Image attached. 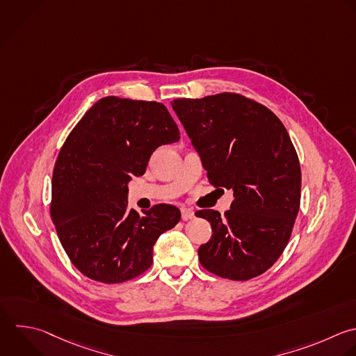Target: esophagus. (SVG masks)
Masks as SVG:
<instances>
[{
    "instance_id": "obj_1",
    "label": "esophagus",
    "mask_w": 356,
    "mask_h": 356,
    "mask_svg": "<svg viewBox=\"0 0 356 356\" xmlns=\"http://www.w3.org/2000/svg\"><path fill=\"white\" fill-rule=\"evenodd\" d=\"M181 217L184 221L186 220H192L195 217V211L192 209H188V207H182L181 209Z\"/></svg>"
}]
</instances>
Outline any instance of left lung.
Returning <instances> with one entry per match:
<instances>
[{"mask_svg":"<svg viewBox=\"0 0 356 356\" xmlns=\"http://www.w3.org/2000/svg\"><path fill=\"white\" fill-rule=\"evenodd\" d=\"M172 110L216 188L234 192L221 216L202 210L211 238L197 250L210 273L245 281L268 270L284 252L299 211L300 167L282 122L236 93L177 99Z\"/></svg>","mask_w":356,"mask_h":356,"instance_id":"obj_1","label":"left lung"}]
</instances>
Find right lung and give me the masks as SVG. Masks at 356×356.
Instances as JSON below:
<instances>
[{"mask_svg": "<svg viewBox=\"0 0 356 356\" xmlns=\"http://www.w3.org/2000/svg\"><path fill=\"white\" fill-rule=\"evenodd\" d=\"M179 140L165 106L108 96L93 104L68 135L54 167L51 218L63 248L86 277L124 282L153 263L157 238L181 211L156 204L128 209V182L143 175L152 153Z\"/></svg>", "mask_w": 356, "mask_h": 356, "instance_id": "1", "label": "right lung"}]
</instances>
